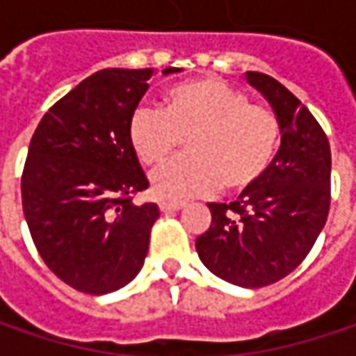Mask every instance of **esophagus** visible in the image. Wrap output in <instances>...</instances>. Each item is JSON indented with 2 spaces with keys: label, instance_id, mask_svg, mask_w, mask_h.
Listing matches in <instances>:
<instances>
[{
  "label": "esophagus",
  "instance_id": "obj_1",
  "mask_svg": "<svg viewBox=\"0 0 356 356\" xmlns=\"http://www.w3.org/2000/svg\"><path fill=\"white\" fill-rule=\"evenodd\" d=\"M158 208H160L162 212H178V210L184 208V204H182V202H160Z\"/></svg>",
  "mask_w": 356,
  "mask_h": 356
}]
</instances>
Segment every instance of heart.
<instances>
[{"label":"heart","mask_w":356,"mask_h":356,"mask_svg":"<svg viewBox=\"0 0 356 356\" xmlns=\"http://www.w3.org/2000/svg\"><path fill=\"white\" fill-rule=\"evenodd\" d=\"M275 111L226 81L204 76L174 85L162 111L138 106L129 120V143L144 166H158L186 138L188 154L158 168L150 182L160 198L208 196L255 186L273 164L281 143Z\"/></svg>","instance_id":"1"}]
</instances>
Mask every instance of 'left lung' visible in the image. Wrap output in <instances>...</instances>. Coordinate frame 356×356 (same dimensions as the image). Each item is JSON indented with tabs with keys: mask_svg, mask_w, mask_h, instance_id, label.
Returning a JSON list of instances; mask_svg holds the SVG:
<instances>
[{
	"mask_svg": "<svg viewBox=\"0 0 356 356\" xmlns=\"http://www.w3.org/2000/svg\"><path fill=\"white\" fill-rule=\"evenodd\" d=\"M248 81L281 120L271 168L236 202L208 204L212 224L196 239L202 264L239 287H267L289 275L321 234L331 206V148L305 104L266 73Z\"/></svg>",
	"mask_w": 356,
	"mask_h": 356,
	"instance_id": "1",
	"label": "left lung"
}]
</instances>
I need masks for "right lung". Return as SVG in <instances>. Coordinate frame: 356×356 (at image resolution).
I'll return each instance as SVG.
<instances>
[{
	"label": "right lung",
	"instance_id": "add662e5",
	"mask_svg": "<svg viewBox=\"0 0 356 356\" xmlns=\"http://www.w3.org/2000/svg\"><path fill=\"white\" fill-rule=\"evenodd\" d=\"M150 75V69L90 75L49 108L29 144L21 174L27 226L45 266L81 293L124 287L148 253L158 208L132 202L148 180L127 130Z\"/></svg>",
	"mask_w": 356,
	"mask_h": 356
}]
</instances>
